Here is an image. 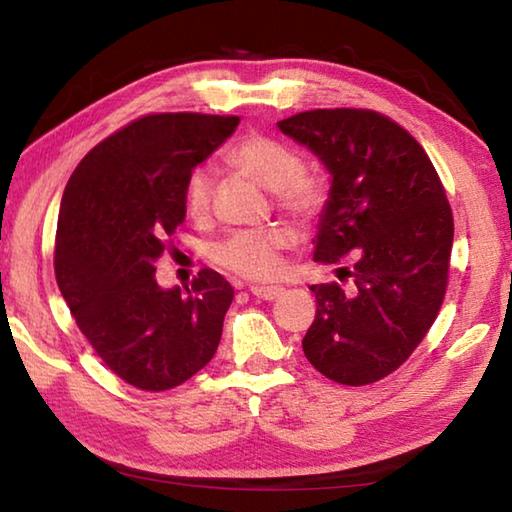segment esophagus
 <instances>
[{
	"label": "esophagus",
	"mask_w": 512,
	"mask_h": 512,
	"mask_svg": "<svg viewBox=\"0 0 512 512\" xmlns=\"http://www.w3.org/2000/svg\"><path fill=\"white\" fill-rule=\"evenodd\" d=\"M250 293H253L257 300L271 302L275 298H280L282 293H284V289L282 287H259V284H257V287H250Z\"/></svg>",
	"instance_id": "obj_1"
}]
</instances>
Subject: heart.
I'll list each match as a JSON object with an SVG mask.
<instances>
[{
    "label": "heart",
    "instance_id": "obj_1",
    "mask_svg": "<svg viewBox=\"0 0 512 512\" xmlns=\"http://www.w3.org/2000/svg\"><path fill=\"white\" fill-rule=\"evenodd\" d=\"M228 160L255 180L259 187L275 192V203L296 221H309L325 205V185L314 173L302 171L298 153L275 137L248 133L230 146ZM214 173L196 167L185 180V207L192 216H205L212 203ZM289 246V235L280 228L241 230L214 248L216 264L225 271L250 280H266L280 268V253Z\"/></svg>",
    "mask_w": 512,
    "mask_h": 512
}]
</instances>
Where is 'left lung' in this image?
Instances as JSON below:
<instances>
[{"label":"left lung","mask_w":512,"mask_h":512,"mask_svg":"<svg viewBox=\"0 0 512 512\" xmlns=\"http://www.w3.org/2000/svg\"><path fill=\"white\" fill-rule=\"evenodd\" d=\"M329 173L314 262L350 287L316 284V318L302 339L311 366L345 386L391 375L429 332L447 289L454 219L422 146L372 110H309L277 121Z\"/></svg>","instance_id":"left-lung-1"}]
</instances>
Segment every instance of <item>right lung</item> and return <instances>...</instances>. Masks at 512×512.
<instances>
[{"label":"right lung","mask_w":512,"mask_h":512,"mask_svg":"<svg viewBox=\"0 0 512 512\" xmlns=\"http://www.w3.org/2000/svg\"><path fill=\"white\" fill-rule=\"evenodd\" d=\"M237 117L164 112L85 155L65 187L56 280L76 325L126 384L169 391L219 348L235 291L203 268L192 289H162L155 262L185 221V180L237 131Z\"/></svg>","instance_id":"add662e5"}]
</instances>
